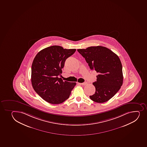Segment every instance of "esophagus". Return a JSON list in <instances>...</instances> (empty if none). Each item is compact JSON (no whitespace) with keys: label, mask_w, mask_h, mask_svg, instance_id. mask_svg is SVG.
I'll list each match as a JSON object with an SVG mask.
<instances>
[{"label":"esophagus","mask_w":147,"mask_h":147,"mask_svg":"<svg viewBox=\"0 0 147 147\" xmlns=\"http://www.w3.org/2000/svg\"><path fill=\"white\" fill-rule=\"evenodd\" d=\"M78 84L82 85H86L87 84V82H83V83H78Z\"/></svg>","instance_id":"esophagus-1"}]
</instances>
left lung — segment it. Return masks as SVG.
<instances>
[{
    "label": "left lung",
    "instance_id": "8db88e82",
    "mask_svg": "<svg viewBox=\"0 0 147 147\" xmlns=\"http://www.w3.org/2000/svg\"><path fill=\"white\" fill-rule=\"evenodd\" d=\"M77 51L85 58L90 69L95 70L98 74L96 81L92 83L95 94L90 98L97 103L108 101L123 85V69L120 58L109 49L101 46Z\"/></svg>",
    "mask_w": 147,
    "mask_h": 147
}]
</instances>
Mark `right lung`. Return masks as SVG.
I'll return each mask as SVG.
<instances>
[{
    "label": "right lung",
    "instance_id": "right-lung-1",
    "mask_svg": "<svg viewBox=\"0 0 147 147\" xmlns=\"http://www.w3.org/2000/svg\"><path fill=\"white\" fill-rule=\"evenodd\" d=\"M52 46L43 49L35 56L31 68V82L35 92L48 103L59 104L67 100L76 82L63 81L62 74L66 59L76 52Z\"/></svg>",
    "mask_w": 147,
    "mask_h": 147
}]
</instances>
